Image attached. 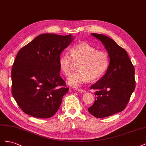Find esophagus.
Listing matches in <instances>:
<instances>
[{
	"mask_svg": "<svg viewBox=\"0 0 146 146\" xmlns=\"http://www.w3.org/2000/svg\"><path fill=\"white\" fill-rule=\"evenodd\" d=\"M77 91L78 92H85V90H84V89H82V88H77Z\"/></svg>",
	"mask_w": 146,
	"mask_h": 146,
	"instance_id": "esophagus-1",
	"label": "esophagus"
}]
</instances>
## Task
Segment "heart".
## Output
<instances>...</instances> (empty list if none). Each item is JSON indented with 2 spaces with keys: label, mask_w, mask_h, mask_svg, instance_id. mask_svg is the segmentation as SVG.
<instances>
[{
  "label": "heart",
  "mask_w": 146,
  "mask_h": 146,
  "mask_svg": "<svg viewBox=\"0 0 146 146\" xmlns=\"http://www.w3.org/2000/svg\"><path fill=\"white\" fill-rule=\"evenodd\" d=\"M70 55L67 53L61 54L58 63L61 71L68 75L72 68L73 61L80 62L78 66L79 70L70 74L68 78L69 85L72 86H77L90 80H98L108 68V55L105 52L98 50L86 42L73 46L70 48Z\"/></svg>",
  "instance_id": "b5f03b06"
}]
</instances>
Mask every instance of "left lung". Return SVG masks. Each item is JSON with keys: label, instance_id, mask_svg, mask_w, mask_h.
<instances>
[{"label": "left lung", "instance_id": "1", "mask_svg": "<svg viewBox=\"0 0 146 146\" xmlns=\"http://www.w3.org/2000/svg\"><path fill=\"white\" fill-rule=\"evenodd\" d=\"M91 35L103 44L110 63L104 76L90 88L96 90V98L88 110L96 117H106L126 107L135 88V68L127 51L113 39L101 34Z\"/></svg>", "mask_w": 146, "mask_h": 146}]
</instances>
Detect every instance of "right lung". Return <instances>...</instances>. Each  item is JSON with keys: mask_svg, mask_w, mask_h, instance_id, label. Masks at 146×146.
Returning <instances> with one entry per match:
<instances>
[{"mask_svg": "<svg viewBox=\"0 0 146 146\" xmlns=\"http://www.w3.org/2000/svg\"><path fill=\"white\" fill-rule=\"evenodd\" d=\"M74 39L70 34L44 33L17 53L11 70L12 94L25 113L48 118L58 111L69 90L60 76L58 61Z\"/></svg>", "mask_w": 146, "mask_h": 146, "instance_id": "right-lung-1", "label": "right lung"}]
</instances>
